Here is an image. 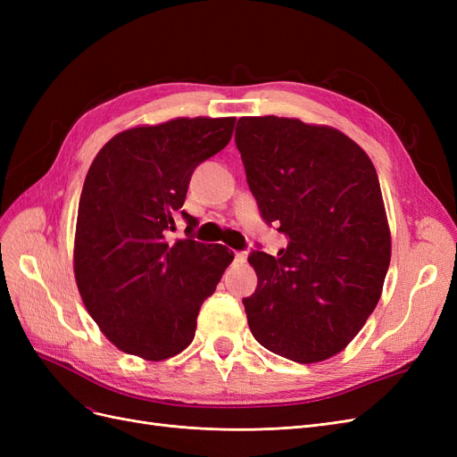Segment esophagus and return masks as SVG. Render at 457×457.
<instances>
[{
	"label": "esophagus",
	"mask_w": 457,
	"mask_h": 457,
	"mask_svg": "<svg viewBox=\"0 0 457 457\" xmlns=\"http://www.w3.org/2000/svg\"><path fill=\"white\" fill-rule=\"evenodd\" d=\"M245 259H247L245 252H237V253H234V261L240 262V265H242V262H245Z\"/></svg>",
	"instance_id": "esophagus-1"
}]
</instances>
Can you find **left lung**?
Returning <instances> with one entry per match:
<instances>
[{
	"label": "left lung",
	"mask_w": 457,
	"mask_h": 457,
	"mask_svg": "<svg viewBox=\"0 0 457 457\" xmlns=\"http://www.w3.org/2000/svg\"><path fill=\"white\" fill-rule=\"evenodd\" d=\"M237 146L262 219L289 240L278 257H247L257 272L247 324L287 361H328L376 309L391 262L376 168L339 129L297 118H240Z\"/></svg>",
	"instance_id": "1"
}]
</instances>
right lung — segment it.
Returning <instances> with one entry per match:
<instances>
[{
  "label": "right lung",
  "mask_w": 457,
  "mask_h": 457,
  "mask_svg": "<svg viewBox=\"0 0 457 457\" xmlns=\"http://www.w3.org/2000/svg\"><path fill=\"white\" fill-rule=\"evenodd\" d=\"M237 118H175L112 137L95 156L78 205L74 274L79 295L116 347L165 361L195 339L202 303L230 265L227 245L167 232L183 212L192 171L223 150Z\"/></svg>",
  "instance_id": "1"
}]
</instances>
